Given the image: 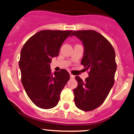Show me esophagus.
Masks as SVG:
<instances>
[{
  "label": "esophagus",
  "instance_id": "obj_1",
  "mask_svg": "<svg viewBox=\"0 0 134 134\" xmlns=\"http://www.w3.org/2000/svg\"><path fill=\"white\" fill-rule=\"evenodd\" d=\"M70 78H71V79H74L75 78V76L73 75L70 74Z\"/></svg>",
  "mask_w": 134,
  "mask_h": 134
}]
</instances>
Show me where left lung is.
Listing matches in <instances>:
<instances>
[{
    "mask_svg": "<svg viewBox=\"0 0 134 134\" xmlns=\"http://www.w3.org/2000/svg\"><path fill=\"white\" fill-rule=\"evenodd\" d=\"M73 36L82 42L81 64L89 70V77L84 81L75 77L78 86L73 90L74 102L79 109L90 111L101 105L113 87L117 68L116 54L110 43L95 31H74Z\"/></svg>",
    "mask_w": 134,
    "mask_h": 134,
    "instance_id": "left-lung-1",
    "label": "left lung"
}]
</instances>
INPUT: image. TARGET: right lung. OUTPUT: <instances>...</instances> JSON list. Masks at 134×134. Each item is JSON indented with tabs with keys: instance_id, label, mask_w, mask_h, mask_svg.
<instances>
[{
	"instance_id": "right-lung-1",
	"label": "right lung",
	"mask_w": 134,
	"mask_h": 134,
	"mask_svg": "<svg viewBox=\"0 0 134 134\" xmlns=\"http://www.w3.org/2000/svg\"><path fill=\"white\" fill-rule=\"evenodd\" d=\"M72 32L41 31L29 39L21 50V83L29 98L38 107H55L70 79V74L64 69L52 73L50 63L52 58L59 55L62 44Z\"/></svg>"
}]
</instances>
